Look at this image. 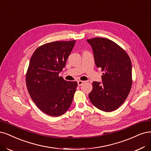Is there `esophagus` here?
<instances>
[{
    "mask_svg": "<svg viewBox=\"0 0 151 151\" xmlns=\"http://www.w3.org/2000/svg\"><path fill=\"white\" fill-rule=\"evenodd\" d=\"M84 81H77V83H78V85H79V86H82L83 84H84Z\"/></svg>",
    "mask_w": 151,
    "mask_h": 151,
    "instance_id": "34e87169",
    "label": "esophagus"
}]
</instances>
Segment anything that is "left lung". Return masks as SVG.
Listing matches in <instances>:
<instances>
[{
	"label": "left lung",
	"instance_id": "1",
	"mask_svg": "<svg viewBox=\"0 0 151 151\" xmlns=\"http://www.w3.org/2000/svg\"><path fill=\"white\" fill-rule=\"evenodd\" d=\"M92 48L95 64L104 71L102 82L93 81L89 97L92 104L104 112L120 107L132 86V64L129 55L120 46L106 38L87 40Z\"/></svg>",
	"mask_w": 151,
	"mask_h": 151
}]
</instances>
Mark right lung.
<instances>
[{"label": "right lung", "mask_w": 151, "mask_h": 151, "mask_svg": "<svg viewBox=\"0 0 151 151\" xmlns=\"http://www.w3.org/2000/svg\"><path fill=\"white\" fill-rule=\"evenodd\" d=\"M76 40L55 41L41 45L31 57L26 74V86L35 105L43 112L58 117L69 109L77 87L59 74Z\"/></svg>", "instance_id": "right-lung-1"}]
</instances>
